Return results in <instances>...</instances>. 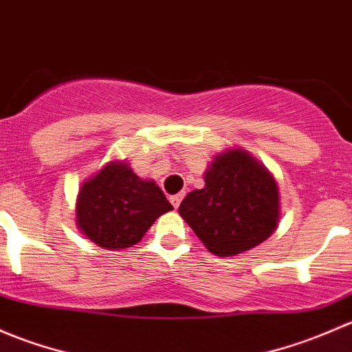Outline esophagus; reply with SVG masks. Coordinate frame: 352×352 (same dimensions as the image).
Returning <instances> with one entry per match:
<instances>
[{
	"label": "esophagus",
	"instance_id": "obj_1",
	"mask_svg": "<svg viewBox=\"0 0 352 352\" xmlns=\"http://www.w3.org/2000/svg\"><path fill=\"white\" fill-rule=\"evenodd\" d=\"M181 200H183V193H177V195H173V197H169V201L173 203V206H175V208L179 206Z\"/></svg>",
	"mask_w": 352,
	"mask_h": 352
}]
</instances>
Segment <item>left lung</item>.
Wrapping results in <instances>:
<instances>
[{
    "label": "left lung",
    "mask_w": 352,
    "mask_h": 352,
    "mask_svg": "<svg viewBox=\"0 0 352 352\" xmlns=\"http://www.w3.org/2000/svg\"><path fill=\"white\" fill-rule=\"evenodd\" d=\"M179 215L210 252L222 257L241 254L276 229V181L248 152L227 151L205 173V188L181 201Z\"/></svg>",
    "instance_id": "left-lung-1"
}]
</instances>
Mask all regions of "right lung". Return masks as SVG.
I'll use <instances>...</instances> for the list:
<instances>
[{
    "mask_svg": "<svg viewBox=\"0 0 352 352\" xmlns=\"http://www.w3.org/2000/svg\"><path fill=\"white\" fill-rule=\"evenodd\" d=\"M173 210L154 181H142L125 162H110L86 181L78 197V226L104 249L135 245L162 213Z\"/></svg>",
    "mask_w": 352,
    "mask_h": 352,
    "instance_id": "1",
    "label": "right lung"
}]
</instances>
